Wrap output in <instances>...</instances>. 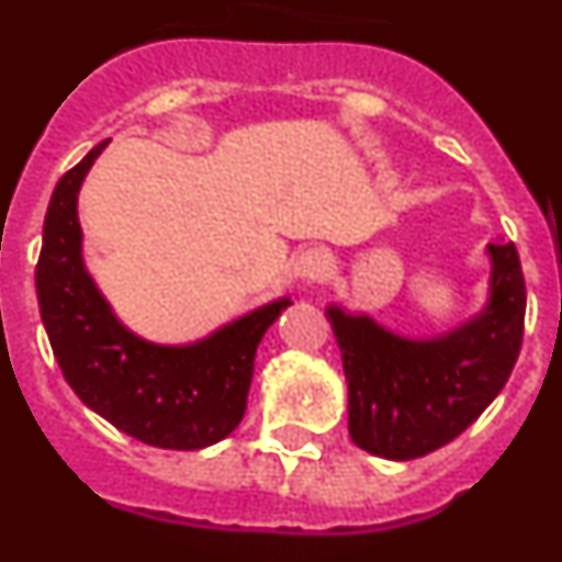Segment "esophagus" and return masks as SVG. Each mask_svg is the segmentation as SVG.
Returning <instances> with one entry per match:
<instances>
[{
    "label": "esophagus",
    "mask_w": 562,
    "mask_h": 562,
    "mask_svg": "<svg viewBox=\"0 0 562 562\" xmlns=\"http://www.w3.org/2000/svg\"><path fill=\"white\" fill-rule=\"evenodd\" d=\"M331 270V256L324 250V247H310L301 256L295 258V265H292V272L295 278L306 281V284H317V281H324Z\"/></svg>",
    "instance_id": "1"
}]
</instances>
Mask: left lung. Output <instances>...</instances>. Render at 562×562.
I'll return each instance as SVG.
<instances>
[{"label":"left lung","mask_w":562,"mask_h":562,"mask_svg":"<svg viewBox=\"0 0 562 562\" xmlns=\"http://www.w3.org/2000/svg\"><path fill=\"white\" fill-rule=\"evenodd\" d=\"M490 295L479 315L439 337H405L366 312L326 306L349 382V434L391 461L464 434L506 385L524 340L526 284L515 245H486Z\"/></svg>","instance_id":"8db88e82"}]
</instances>
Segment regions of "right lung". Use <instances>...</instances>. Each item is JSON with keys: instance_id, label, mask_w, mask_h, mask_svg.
Returning a JSON list of instances; mask_svg holds the SVG:
<instances>
[{"instance_id": "right-lung-1", "label": "right lung", "mask_w": 562, "mask_h": 562, "mask_svg": "<svg viewBox=\"0 0 562 562\" xmlns=\"http://www.w3.org/2000/svg\"><path fill=\"white\" fill-rule=\"evenodd\" d=\"M106 143L69 168L49 196L36 265L42 324L64 380L89 411L154 448H211L245 416L258 342L292 301L278 297L186 346L123 326L83 265L78 222V191Z\"/></svg>"}]
</instances>
